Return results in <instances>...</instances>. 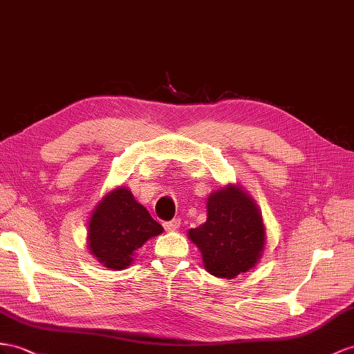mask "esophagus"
I'll return each instance as SVG.
<instances>
[{
    "label": "esophagus",
    "instance_id": "esophagus-1",
    "mask_svg": "<svg viewBox=\"0 0 354 354\" xmlns=\"http://www.w3.org/2000/svg\"><path fill=\"white\" fill-rule=\"evenodd\" d=\"M162 225H165V229H166L167 232H174V230H178V229H179L180 220H179V218H174V220H170V221H166Z\"/></svg>",
    "mask_w": 354,
    "mask_h": 354
}]
</instances>
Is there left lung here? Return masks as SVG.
<instances>
[{"label":"left lung","instance_id":"8db88e82","mask_svg":"<svg viewBox=\"0 0 354 354\" xmlns=\"http://www.w3.org/2000/svg\"><path fill=\"white\" fill-rule=\"evenodd\" d=\"M207 218L188 236L201 248L211 275L233 279L254 268L265 247L263 220L257 206L236 185L207 197Z\"/></svg>","mask_w":354,"mask_h":354}]
</instances>
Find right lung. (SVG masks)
Listing matches in <instances>:
<instances>
[{"label":"right lung","instance_id":"right-lung-1","mask_svg":"<svg viewBox=\"0 0 354 354\" xmlns=\"http://www.w3.org/2000/svg\"><path fill=\"white\" fill-rule=\"evenodd\" d=\"M161 232V224L134 201L129 188L121 187L109 193L91 215L88 247L100 263L121 270L145 242Z\"/></svg>","mask_w":354,"mask_h":354}]
</instances>
